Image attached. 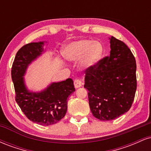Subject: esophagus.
I'll return each mask as SVG.
<instances>
[{
    "instance_id": "1",
    "label": "esophagus",
    "mask_w": 151,
    "mask_h": 151,
    "mask_svg": "<svg viewBox=\"0 0 151 151\" xmlns=\"http://www.w3.org/2000/svg\"><path fill=\"white\" fill-rule=\"evenodd\" d=\"M74 86H75V88H79L81 86L82 83H81L80 79H74Z\"/></svg>"
}]
</instances>
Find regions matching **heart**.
I'll list each match as a JSON object with an SVG mask.
<instances>
[{
	"label": "heart",
	"instance_id": "obj_1",
	"mask_svg": "<svg viewBox=\"0 0 151 151\" xmlns=\"http://www.w3.org/2000/svg\"><path fill=\"white\" fill-rule=\"evenodd\" d=\"M104 53V46L100 42L91 40H80L66 45L62 50L63 57L68 61L81 60L84 68H91L98 63Z\"/></svg>",
	"mask_w": 151,
	"mask_h": 151
}]
</instances>
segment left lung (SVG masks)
Listing matches in <instances>:
<instances>
[{
	"label": "left lung",
	"mask_w": 151,
	"mask_h": 151,
	"mask_svg": "<svg viewBox=\"0 0 151 151\" xmlns=\"http://www.w3.org/2000/svg\"><path fill=\"white\" fill-rule=\"evenodd\" d=\"M110 55L86 70L84 88L93 116L111 121L131 109L136 91V63L131 50L113 36Z\"/></svg>",
	"instance_id": "1"
}]
</instances>
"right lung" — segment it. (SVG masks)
I'll use <instances>...</instances> for the list:
<instances>
[{
    "label": "right lung",
    "mask_w": 151,
    "mask_h": 151,
    "mask_svg": "<svg viewBox=\"0 0 151 151\" xmlns=\"http://www.w3.org/2000/svg\"><path fill=\"white\" fill-rule=\"evenodd\" d=\"M44 42L29 43L18 50L12 66L11 77L15 101L24 114L32 122L50 126L65 116L67 110V98L74 92L75 89L73 80L70 78L51 83L39 92H33L27 89L23 77L28 66L45 52Z\"/></svg>",
    "instance_id": "right-lung-1"
}]
</instances>
